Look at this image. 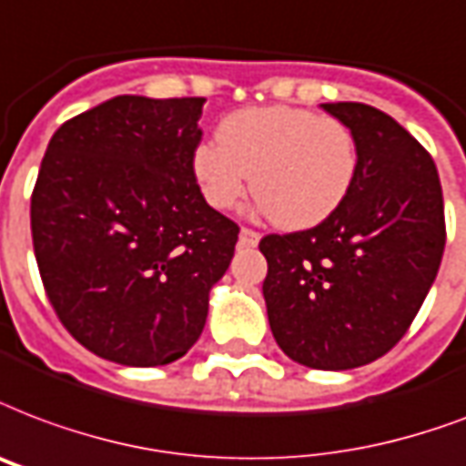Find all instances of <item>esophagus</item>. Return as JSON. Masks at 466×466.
<instances>
[{
    "mask_svg": "<svg viewBox=\"0 0 466 466\" xmlns=\"http://www.w3.org/2000/svg\"><path fill=\"white\" fill-rule=\"evenodd\" d=\"M258 232H254V229H247V227H241V232H239V244L241 247H257L258 244Z\"/></svg>",
    "mask_w": 466,
    "mask_h": 466,
    "instance_id": "esophagus-1",
    "label": "esophagus"
}]
</instances>
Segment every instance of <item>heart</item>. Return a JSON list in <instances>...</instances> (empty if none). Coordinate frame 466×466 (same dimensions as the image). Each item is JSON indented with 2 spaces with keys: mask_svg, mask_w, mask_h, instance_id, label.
I'll return each mask as SVG.
<instances>
[{
  "mask_svg": "<svg viewBox=\"0 0 466 466\" xmlns=\"http://www.w3.org/2000/svg\"><path fill=\"white\" fill-rule=\"evenodd\" d=\"M357 144L347 124L300 106H247L202 141L190 170L209 208L229 209L247 193L283 229H310L335 215L357 177Z\"/></svg>",
  "mask_w": 466,
  "mask_h": 466,
  "instance_id": "obj_1",
  "label": "heart"
}]
</instances>
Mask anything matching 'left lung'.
Listing matches in <instances>:
<instances>
[{
    "label": "left lung",
    "mask_w": 466,
    "mask_h": 466,
    "mask_svg": "<svg viewBox=\"0 0 466 466\" xmlns=\"http://www.w3.org/2000/svg\"><path fill=\"white\" fill-rule=\"evenodd\" d=\"M357 144V177L312 229L268 234L258 248L276 342L322 371L364 367L406 335L438 276L445 205L431 154L376 106L329 102Z\"/></svg>",
    "instance_id": "obj_1"
}]
</instances>
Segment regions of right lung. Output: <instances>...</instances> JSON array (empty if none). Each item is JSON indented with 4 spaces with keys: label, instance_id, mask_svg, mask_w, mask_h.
<instances>
[{
    "label": "right lung",
    "instance_id": "right-lung-1",
    "mask_svg": "<svg viewBox=\"0 0 466 466\" xmlns=\"http://www.w3.org/2000/svg\"><path fill=\"white\" fill-rule=\"evenodd\" d=\"M202 105L119 95L67 119L46 148L31 195L35 261L60 322L102 360H180L229 268L239 227L190 170Z\"/></svg>",
    "mask_w": 466,
    "mask_h": 466
}]
</instances>
